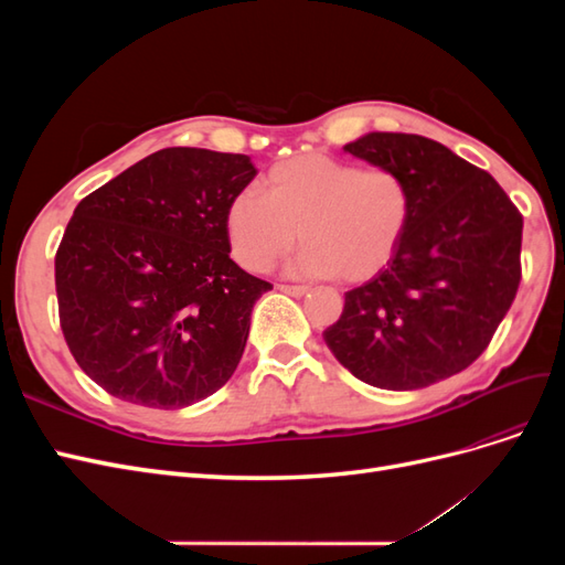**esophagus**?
Returning a JSON list of instances; mask_svg holds the SVG:
<instances>
[{"instance_id": "obj_1", "label": "esophagus", "mask_w": 565, "mask_h": 565, "mask_svg": "<svg viewBox=\"0 0 565 565\" xmlns=\"http://www.w3.org/2000/svg\"><path fill=\"white\" fill-rule=\"evenodd\" d=\"M278 289H280V292L292 295V297H301V295L309 292V285H278Z\"/></svg>"}]
</instances>
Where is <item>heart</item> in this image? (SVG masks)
Wrapping results in <instances>:
<instances>
[{"label": "heart", "mask_w": 565, "mask_h": 565, "mask_svg": "<svg viewBox=\"0 0 565 565\" xmlns=\"http://www.w3.org/2000/svg\"><path fill=\"white\" fill-rule=\"evenodd\" d=\"M413 214L405 177L388 167L361 169L322 152L278 162L268 191L245 185L226 207L235 262L264 273L299 241L303 276L367 280L393 259Z\"/></svg>", "instance_id": "heart-1"}]
</instances>
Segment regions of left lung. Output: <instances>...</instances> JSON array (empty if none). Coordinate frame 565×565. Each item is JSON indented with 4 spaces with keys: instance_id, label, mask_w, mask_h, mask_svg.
Returning a JSON list of instances; mask_svg holds the SVG:
<instances>
[{
    "instance_id": "8db88e82",
    "label": "left lung",
    "mask_w": 565,
    "mask_h": 565,
    "mask_svg": "<svg viewBox=\"0 0 565 565\" xmlns=\"http://www.w3.org/2000/svg\"><path fill=\"white\" fill-rule=\"evenodd\" d=\"M344 150L401 172L413 214L386 268L344 295L324 344L370 386L448 380L488 349L511 309L523 216L488 172L426 136L372 131Z\"/></svg>"
}]
</instances>
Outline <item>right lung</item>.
I'll return each mask as SVG.
<instances>
[{
  "mask_svg": "<svg viewBox=\"0 0 565 565\" xmlns=\"http://www.w3.org/2000/svg\"><path fill=\"white\" fill-rule=\"evenodd\" d=\"M247 156L164 148L84 198L56 252L65 344L110 396L179 409L241 363L270 282L231 259L226 207Z\"/></svg>",
  "mask_w": 565,
  "mask_h": 565,
  "instance_id": "obj_1",
  "label": "right lung"
}]
</instances>
